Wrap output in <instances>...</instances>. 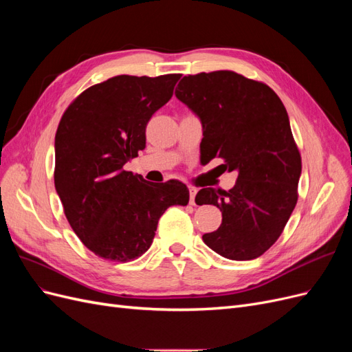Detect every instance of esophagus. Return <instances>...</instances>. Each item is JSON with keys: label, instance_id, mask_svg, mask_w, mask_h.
<instances>
[{"label": "esophagus", "instance_id": "obj_1", "mask_svg": "<svg viewBox=\"0 0 352 352\" xmlns=\"http://www.w3.org/2000/svg\"><path fill=\"white\" fill-rule=\"evenodd\" d=\"M197 188H189V204L195 206V195H197Z\"/></svg>", "mask_w": 352, "mask_h": 352}]
</instances>
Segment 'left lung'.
<instances>
[{
  "mask_svg": "<svg viewBox=\"0 0 352 352\" xmlns=\"http://www.w3.org/2000/svg\"><path fill=\"white\" fill-rule=\"evenodd\" d=\"M175 94L202 122L201 162L221 158L238 172L232 189L197 194V204L217 206L223 216L202 241L229 260L260 257L279 239L298 201L301 154L283 102L265 83L232 70L188 74Z\"/></svg>",
  "mask_w": 352,
  "mask_h": 352,
  "instance_id": "obj_1",
  "label": "left lung"
}]
</instances>
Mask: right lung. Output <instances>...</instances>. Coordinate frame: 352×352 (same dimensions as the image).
<instances>
[{
	"mask_svg": "<svg viewBox=\"0 0 352 352\" xmlns=\"http://www.w3.org/2000/svg\"><path fill=\"white\" fill-rule=\"evenodd\" d=\"M180 74H120L85 89L56 133L54 185L72 229L89 251L132 261L151 247L160 217L186 206L179 180L151 184L124 164L145 148L153 114L172 98Z\"/></svg>",
	"mask_w": 352,
	"mask_h": 352,
	"instance_id": "obj_1",
	"label": "right lung"
}]
</instances>
